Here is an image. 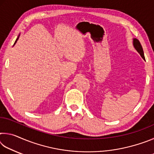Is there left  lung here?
Segmentation results:
<instances>
[{
    "mask_svg": "<svg viewBox=\"0 0 154 154\" xmlns=\"http://www.w3.org/2000/svg\"><path fill=\"white\" fill-rule=\"evenodd\" d=\"M133 45H134V48L136 49L137 51L140 54V55L141 56L142 58L145 60L144 52H143V48H142L141 45H140L139 41L138 40V39H137V38H134V40H133Z\"/></svg>",
    "mask_w": 154,
    "mask_h": 154,
    "instance_id": "obj_1",
    "label": "left lung"
}]
</instances>
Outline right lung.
Segmentation results:
<instances>
[{"label": "right lung", "instance_id": "right-lung-1", "mask_svg": "<svg viewBox=\"0 0 154 154\" xmlns=\"http://www.w3.org/2000/svg\"><path fill=\"white\" fill-rule=\"evenodd\" d=\"M17 39H18V38H17V39H16V41H15V43H14V45H15V43H16V42H17Z\"/></svg>", "mask_w": 154, "mask_h": 154}]
</instances>
